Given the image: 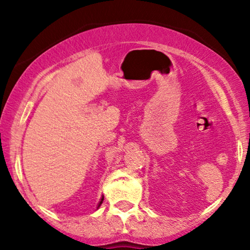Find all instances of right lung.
Masks as SVG:
<instances>
[{
  "label": "right lung",
  "instance_id": "add662e5",
  "mask_svg": "<svg viewBox=\"0 0 250 250\" xmlns=\"http://www.w3.org/2000/svg\"><path fill=\"white\" fill-rule=\"evenodd\" d=\"M102 201H104V197H102V198H101V200H100V203H99V204H98V207H100V206H101V204H102Z\"/></svg>",
  "mask_w": 250,
  "mask_h": 250
}]
</instances>
